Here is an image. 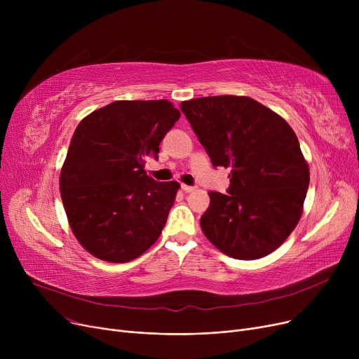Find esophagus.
Here are the masks:
<instances>
[{"mask_svg": "<svg viewBox=\"0 0 359 359\" xmlns=\"http://www.w3.org/2000/svg\"><path fill=\"white\" fill-rule=\"evenodd\" d=\"M182 189L184 191V192H194L196 187L195 186H189V184H182Z\"/></svg>", "mask_w": 359, "mask_h": 359, "instance_id": "obj_1", "label": "esophagus"}]
</instances>
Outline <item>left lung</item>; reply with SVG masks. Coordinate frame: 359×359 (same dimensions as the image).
I'll use <instances>...</instances> for the list:
<instances>
[{
	"instance_id": "8db88e82",
	"label": "left lung",
	"mask_w": 359,
	"mask_h": 359,
	"mask_svg": "<svg viewBox=\"0 0 359 359\" xmlns=\"http://www.w3.org/2000/svg\"><path fill=\"white\" fill-rule=\"evenodd\" d=\"M191 122L214 167H230V189L210 192L201 229L234 259L255 260L276 250L297 227L310 183L309 164L292 128L246 96L186 100Z\"/></svg>"
}]
</instances>
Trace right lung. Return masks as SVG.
Returning a JSON list of instances; mask_svg holds the SVG:
<instances>
[{
  "label": "right lung",
  "mask_w": 359,
  "mask_h": 359,
  "mask_svg": "<svg viewBox=\"0 0 359 359\" xmlns=\"http://www.w3.org/2000/svg\"><path fill=\"white\" fill-rule=\"evenodd\" d=\"M179 118L168 100H118L75 129L60 192L72 234L94 257L130 262L160 237L180 184L156 182L144 167Z\"/></svg>",
  "instance_id": "obj_1"
}]
</instances>
